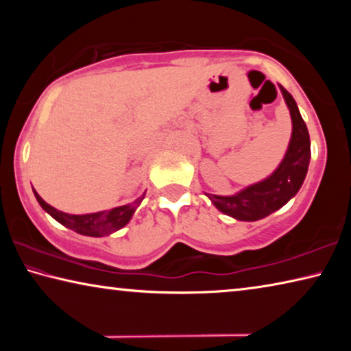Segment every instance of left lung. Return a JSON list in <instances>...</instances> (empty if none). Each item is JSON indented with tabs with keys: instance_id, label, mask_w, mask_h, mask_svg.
Masks as SVG:
<instances>
[{
	"instance_id": "8db88e82",
	"label": "left lung",
	"mask_w": 351,
	"mask_h": 351,
	"mask_svg": "<svg viewBox=\"0 0 351 351\" xmlns=\"http://www.w3.org/2000/svg\"><path fill=\"white\" fill-rule=\"evenodd\" d=\"M293 121V134L283 161L274 173L230 197L206 193L219 212L240 221H257L283 207L299 192L311 158L310 134L293 96L280 86Z\"/></svg>"
}]
</instances>
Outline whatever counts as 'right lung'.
<instances>
[{"mask_svg":"<svg viewBox=\"0 0 351 351\" xmlns=\"http://www.w3.org/2000/svg\"><path fill=\"white\" fill-rule=\"evenodd\" d=\"M35 198H37L38 204L49 213V215L57 219L58 223L63 224L64 228L74 230L77 234L88 235V237H104L116 232L123 226L128 224L132 219L134 210L138 209V206L142 203V199L145 197V192L141 197L133 201V203L119 206L114 209L96 212V213H85V215H71V213H64L62 210H57L56 207H52L46 203V201L40 197V195L34 190Z\"/></svg>","mask_w":351,"mask_h":351,"instance_id":"obj_1","label":"right lung"}]
</instances>
